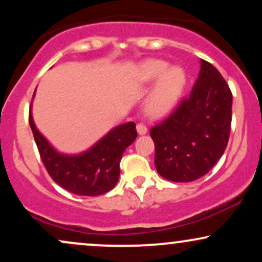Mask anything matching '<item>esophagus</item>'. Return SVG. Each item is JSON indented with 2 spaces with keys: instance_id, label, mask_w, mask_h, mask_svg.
I'll list each match as a JSON object with an SVG mask.
<instances>
[{
  "instance_id": "esophagus-1",
  "label": "esophagus",
  "mask_w": 262,
  "mask_h": 262,
  "mask_svg": "<svg viewBox=\"0 0 262 262\" xmlns=\"http://www.w3.org/2000/svg\"><path fill=\"white\" fill-rule=\"evenodd\" d=\"M137 130L140 135H144V134H146V132H148V127H146L145 124H143V123H138Z\"/></svg>"
}]
</instances>
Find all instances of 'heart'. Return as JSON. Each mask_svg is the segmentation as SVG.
Here are the masks:
<instances>
[{"label": "heart", "mask_w": 262, "mask_h": 262, "mask_svg": "<svg viewBox=\"0 0 262 262\" xmlns=\"http://www.w3.org/2000/svg\"><path fill=\"white\" fill-rule=\"evenodd\" d=\"M161 60H148L139 69V80L144 83L156 80L145 103V110L152 117L167 113L181 97L186 85V75L180 68H167Z\"/></svg>", "instance_id": "b5f03b06"}]
</instances>
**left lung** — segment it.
<instances>
[{
	"instance_id": "left-lung-1",
	"label": "left lung",
	"mask_w": 262,
	"mask_h": 262,
	"mask_svg": "<svg viewBox=\"0 0 262 262\" xmlns=\"http://www.w3.org/2000/svg\"><path fill=\"white\" fill-rule=\"evenodd\" d=\"M231 103L227 81L210 62L201 60L191 93L150 129L160 176L172 182L194 181L217 164L229 140Z\"/></svg>"
}]
</instances>
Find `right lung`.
<instances>
[{"instance_id": "1", "label": "right lung", "mask_w": 262, "mask_h": 262, "mask_svg": "<svg viewBox=\"0 0 262 262\" xmlns=\"http://www.w3.org/2000/svg\"><path fill=\"white\" fill-rule=\"evenodd\" d=\"M29 124L48 173L59 186L79 196H100L116 186L123 152L138 137L135 123L128 122L112 129L82 154L64 155L39 133L31 111Z\"/></svg>"}]
</instances>
